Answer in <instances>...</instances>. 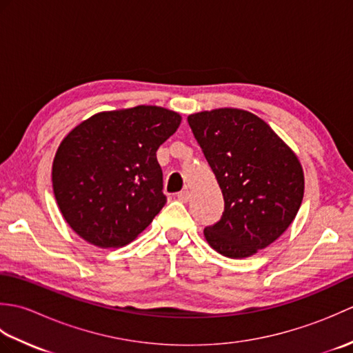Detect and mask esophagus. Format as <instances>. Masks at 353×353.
<instances>
[{
	"label": "esophagus",
	"mask_w": 353,
	"mask_h": 353,
	"mask_svg": "<svg viewBox=\"0 0 353 353\" xmlns=\"http://www.w3.org/2000/svg\"><path fill=\"white\" fill-rule=\"evenodd\" d=\"M177 199L181 200V201H183V203H186V201H188V200L191 199V194H190V191H188V190L181 191V192L177 194Z\"/></svg>",
	"instance_id": "esophagus-1"
}]
</instances>
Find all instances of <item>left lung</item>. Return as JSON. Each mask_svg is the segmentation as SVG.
I'll return each mask as SVG.
<instances>
[{"instance_id": "1", "label": "left lung", "mask_w": 353, "mask_h": 353, "mask_svg": "<svg viewBox=\"0 0 353 353\" xmlns=\"http://www.w3.org/2000/svg\"><path fill=\"white\" fill-rule=\"evenodd\" d=\"M188 123L224 199L220 221L203 230L206 241L223 256H252L296 219L305 190L302 165L272 127L247 110H205Z\"/></svg>"}]
</instances>
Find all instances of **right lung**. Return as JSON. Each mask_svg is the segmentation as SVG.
Listing matches in <instances>:
<instances>
[{
    "label": "right lung",
    "mask_w": 353,
    "mask_h": 353,
    "mask_svg": "<svg viewBox=\"0 0 353 353\" xmlns=\"http://www.w3.org/2000/svg\"><path fill=\"white\" fill-rule=\"evenodd\" d=\"M181 121L177 112L137 106L100 112L66 134L52 161V191L79 236L115 249L153 221L167 203L156 152Z\"/></svg>",
    "instance_id": "add662e5"
}]
</instances>
